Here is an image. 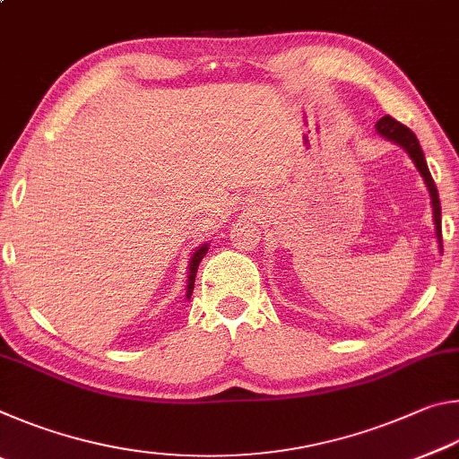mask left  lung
<instances>
[{
  "mask_svg": "<svg viewBox=\"0 0 459 459\" xmlns=\"http://www.w3.org/2000/svg\"><path fill=\"white\" fill-rule=\"evenodd\" d=\"M377 131H378L380 135H385L386 139H391V142L405 147L407 153L411 155V160L415 161L419 174L423 176L427 188H429V194H431L435 232H437V240H439V247H441V204H439V194H437V188H435V182H433V178L429 174V168H427V164H425V155H423L421 145H419L417 135L409 127L403 126V123H399L397 119H393L391 115H385L383 119H378Z\"/></svg>",
  "mask_w": 459,
  "mask_h": 459,
  "instance_id": "1",
  "label": "left lung"
}]
</instances>
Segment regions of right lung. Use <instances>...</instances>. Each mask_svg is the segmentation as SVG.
<instances>
[{
	"label": "right lung",
	"mask_w": 459,
	"mask_h": 459,
	"mask_svg": "<svg viewBox=\"0 0 459 459\" xmlns=\"http://www.w3.org/2000/svg\"><path fill=\"white\" fill-rule=\"evenodd\" d=\"M206 251H208V247L204 245V247H200L196 253H194V257H192V261H190V277H188V291H186V298L190 299V295H192V290H194V279H196V271H198V263L204 259V255H206Z\"/></svg>",
	"instance_id": "add662e5"
}]
</instances>
